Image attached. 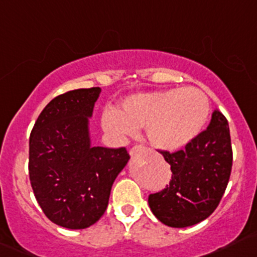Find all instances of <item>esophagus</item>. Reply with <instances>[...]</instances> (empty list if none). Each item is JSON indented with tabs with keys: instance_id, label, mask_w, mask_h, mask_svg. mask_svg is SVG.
I'll return each instance as SVG.
<instances>
[{
	"instance_id": "1",
	"label": "esophagus",
	"mask_w": 257,
	"mask_h": 257,
	"mask_svg": "<svg viewBox=\"0 0 257 257\" xmlns=\"http://www.w3.org/2000/svg\"><path fill=\"white\" fill-rule=\"evenodd\" d=\"M142 148H144L142 146H135V147H132L131 151H130V155H131V156L137 155V153H139L140 151L142 150Z\"/></svg>"
}]
</instances>
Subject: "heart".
I'll return each mask as SVG.
<instances>
[{
	"instance_id": "heart-1",
	"label": "heart",
	"mask_w": 257,
	"mask_h": 257,
	"mask_svg": "<svg viewBox=\"0 0 257 257\" xmlns=\"http://www.w3.org/2000/svg\"><path fill=\"white\" fill-rule=\"evenodd\" d=\"M209 111L208 96L199 89L139 92L125 97L118 109L102 111L101 127L116 140L134 136L137 130L146 127L153 147L174 152L199 136Z\"/></svg>"
}]
</instances>
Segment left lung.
<instances>
[{"instance_id": "obj_1", "label": "left lung", "mask_w": 257, "mask_h": 257, "mask_svg": "<svg viewBox=\"0 0 257 257\" xmlns=\"http://www.w3.org/2000/svg\"><path fill=\"white\" fill-rule=\"evenodd\" d=\"M161 153L171 165L172 179L165 189L148 197L152 213L172 227L205 220L220 203L231 173V140L225 116L214 110L207 130L184 150Z\"/></svg>"}]
</instances>
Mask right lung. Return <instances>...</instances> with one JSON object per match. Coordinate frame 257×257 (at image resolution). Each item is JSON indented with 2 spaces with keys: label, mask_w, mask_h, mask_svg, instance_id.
I'll use <instances>...</instances> for the list:
<instances>
[{
  "label": "right lung",
  "mask_w": 257,
  "mask_h": 257,
  "mask_svg": "<svg viewBox=\"0 0 257 257\" xmlns=\"http://www.w3.org/2000/svg\"><path fill=\"white\" fill-rule=\"evenodd\" d=\"M101 89H76L54 97L30 137V181L47 218L67 229L96 223L111 187L130 156L125 147H92L89 118Z\"/></svg>",
  "instance_id": "1"
}]
</instances>
